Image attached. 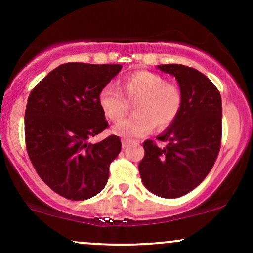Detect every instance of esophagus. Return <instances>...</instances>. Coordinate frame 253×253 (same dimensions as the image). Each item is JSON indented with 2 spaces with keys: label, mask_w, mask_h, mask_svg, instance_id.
<instances>
[{
  "label": "esophagus",
  "mask_w": 253,
  "mask_h": 253,
  "mask_svg": "<svg viewBox=\"0 0 253 253\" xmlns=\"http://www.w3.org/2000/svg\"><path fill=\"white\" fill-rule=\"evenodd\" d=\"M128 144H129V142L126 141V139H124V141H122V148H124V149H126V148L128 147Z\"/></svg>",
  "instance_id": "esophagus-1"
}]
</instances>
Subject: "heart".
Here are the masks:
<instances>
[{
    "label": "heart",
    "instance_id": "obj_1",
    "mask_svg": "<svg viewBox=\"0 0 253 253\" xmlns=\"http://www.w3.org/2000/svg\"><path fill=\"white\" fill-rule=\"evenodd\" d=\"M128 101L135 102L136 114L117 125L115 132L125 138H136L149 133L155 126L164 129L175 121L182 106V91L158 73L136 71L121 79L120 90L108 85L99 94V106L112 122L126 116Z\"/></svg>",
    "mask_w": 253,
    "mask_h": 253
}]
</instances>
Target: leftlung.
Returning a JSON list of instances; mask_svg holds the SVG:
<instances>
[{
    "label": "left lung",
    "mask_w": 253,
    "mask_h": 253,
    "mask_svg": "<svg viewBox=\"0 0 253 253\" xmlns=\"http://www.w3.org/2000/svg\"><path fill=\"white\" fill-rule=\"evenodd\" d=\"M177 79L182 106L169 128L158 136V147L143 143L139 174L145 187L164 198H177L197 187L213 168L221 144V98L216 86L200 71L183 65H160Z\"/></svg>",
    "instance_id": "left-lung-1"
}]
</instances>
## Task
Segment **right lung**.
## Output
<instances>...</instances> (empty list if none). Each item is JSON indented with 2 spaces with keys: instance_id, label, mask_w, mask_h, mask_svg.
I'll use <instances>...</instances> for the list:
<instances>
[{
  "instance_id": "add662e5",
  "label": "right lung",
  "mask_w": 253,
  "mask_h": 253,
  "mask_svg": "<svg viewBox=\"0 0 253 253\" xmlns=\"http://www.w3.org/2000/svg\"><path fill=\"white\" fill-rule=\"evenodd\" d=\"M121 68L63 63L30 91L24 119L28 155L40 178L67 200L98 195L108 182L112 160L121 152L115 134L88 143L109 127L99 94Z\"/></svg>"
}]
</instances>
